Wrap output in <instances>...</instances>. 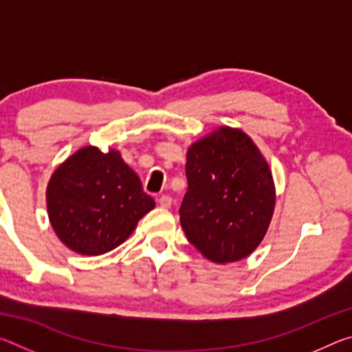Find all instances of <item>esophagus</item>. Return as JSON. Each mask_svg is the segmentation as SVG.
Returning <instances> with one entry per match:
<instances>
[{
  "mask_svg": "<svg viewBox=\"0 0 352 352\" xmlns=\"http://www.w3.org/2000/svg\"><path fill=\"white\" fill-rule=\"evenodd\" d=\"M158 204L162 208H164V210H168V208H170L172 205V197L170 195H162V197L158 199Z\"/></svg>",
  "mask_w": 352,
  "mask_h": 352,
  "instance_id": "1",
  "label": "esophagus"
}]
</instances>
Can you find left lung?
Listing matches in <instances>:
<instances>
[{
	"label": "left lung",
	"instance_id": "left-lung-1",
	"mask_svg": "<svg viewBox=\"0 0 352 352\" xmlns=\"http://www.w3.org/2000/svg\"><path fill=\"white\" fill-rule=\"evenodd\" d=\"M180 208L188 241L216 264L245 259L264 239L276 205L269 163L241 129L222 126L186 152Z\"/></svg>",
	"mask_w": 352,
	"mask_h": 352
}]
</instances>
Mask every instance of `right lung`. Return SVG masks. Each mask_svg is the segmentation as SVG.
Returning <instances> with one entry per match:
<instances>
[{
  "label": "right lung",
  "mask_w": 352,
  "mask_h": 352,
  "mask_svg": "<svg viewBox=\"0 0 352 352\" xmlns=\"http://www.w3.org/2000/svg\"><path fill=\"white\" fill-rule=\"evenodd\" d=\"M47 217L74 253L99 256L126 242L155 208L140 177L116 148L85 146L52 172L46 188Z\"/></svg>",
  "instance_id": "1"
}]
</instances>
